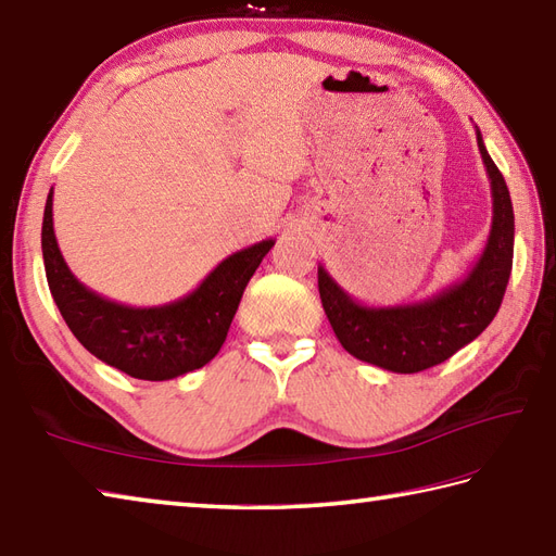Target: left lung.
<instances>
[{
	"label": "left lung",
	"mask_w": 556,
	"mask_h": 556,
	"mask_svg": "<svg viewBox=\"0 0 556 556\" xmlns=\"http://www.w3.org/2000/svg\"><path fill=\"white\" fill-rule=\"evenodd\" d=\"M477 147L492 180V228L482 255L463 279L424 301L364 306L318 265L325 315L337 340L358 362L393 374H417L451 358L494 320L514 265V204L504 176L486 154L480 129Z\"/></svg>",
	"instance_id": "1"
}]
</instances>
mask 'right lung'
<instances>
[{
	"instance_id": "right-lung-1",
	"label": "right lung",
	"mask_w": 556,
	"mask_h": 556,
	"mask_svg": "<svg viewBox=\"0 0 556 556\" xmlns=\"http://www.w3.org/2000/svg\"><path fill=\"white\" fill-rule=\"evenodd\" d=\"M42 263L54 303L76 340L103 364L141 380H170L219 354L250 277L271 238L222 260L200 287L163 306L135 308L101 296L72 275L52 226V190L42 214Z\"/></svg>"
}]
</instances>
